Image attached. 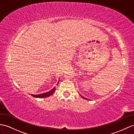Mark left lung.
<instances>
[{
	"instance_id": "1",
	"label": "left lung",
	"mask_w": 134,
	"mask_h": 134,
	"mask_svg": "<svg viewBox=\"0 0 134 134\" xmlns=\"http://www.w3.org/2000/svg\"><path fill=\"white\" fill-rule=\"evenodd\" d=\"M83 98H84V99H86V98H84V97H83Z\"/></svg>"
}]
</instances>
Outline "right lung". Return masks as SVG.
<instances>
[{
	"label": "right lung",
	"mask_w": 134,
	"mask_h": 134,
	"mask_svg": "<svg viewBox=\"0 0 134 134\" xmlns=\"http://www.w3.org/2000/svg\"><path fill=\"white\" fill-rule=\"evenodd\" d=\"M58 84V82L57 84V85ZM55 90H56V89H55V87H54L53 89L51 90L50 92H49L45 93H44V94H39V95H33V94H32V96H33L34 97H37V98H45V97H49L51 95H52V94H53V93L55 92Z\"/></svg>",
	"instance_id": "right-lung-1"
}]
</instances>
